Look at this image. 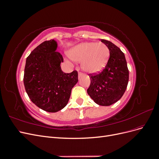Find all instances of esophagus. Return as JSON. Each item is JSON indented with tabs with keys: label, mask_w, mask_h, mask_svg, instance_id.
<instances>
[{
	"label": "esophagus",
	"mask_w": 159,
	"mask_h": 159,
	"mask_svg": "<svg viewBox=\"0 0 159 159\" xmlns=\"http://www.w3.org/2000/svg\"><path fill=\"white\" fill-rule=\"evenodd\" d=\"M84 74H82V73H81V72H79V73H78V78L80 79V78H81V76H82Z\"/></svg>",
	"instance_id": "obj_1"
}]
</instances>
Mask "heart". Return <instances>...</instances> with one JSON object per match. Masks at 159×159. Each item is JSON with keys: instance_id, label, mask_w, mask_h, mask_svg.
I'll return each instance as SVG.
<instances>
[{"instance_id": "b5f03b06", "label": "heart", "mask_w": 159, "mask_h": 159, "mask_svg": "<svg viewBox=\"0 0 159 159\" xmlns=\"http://www.w3.org/2000/svg\"><path fill=\"white\" fill-rule=\"evenodd\" d=\"M72 60L81 61V68L90 74L102 70L106 65L109 56L107 46L102 42H84L70 50Z\"/></svg>"}]
</instances>
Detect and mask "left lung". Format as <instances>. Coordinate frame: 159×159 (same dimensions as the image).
<instances>
[{"label": "left lung", "instance_id": "8db88e82", "mask_svg": "<svg viewBox=\"0 0 159 159\" xmlns=\"http://www.w3.org/2000/svg\"><path fill=\"white\" fill-rule=\"evenodd\" d=\"M109 50L110 56L105 69L100 74L91 75L87 91L95 103L109 106L121 98L127 87L129 70L125 56L111 42L101 40Z\"/></svg>", "mask_w": 159, "mask_h": 159}]
</instances>
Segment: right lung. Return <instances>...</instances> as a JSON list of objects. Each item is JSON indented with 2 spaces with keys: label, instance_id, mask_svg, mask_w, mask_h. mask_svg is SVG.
Instances as JSON below:
<instances>
[{
  "label": "right lung",
  "instance_id": "right-lung-1",
  "mask_svg": "<svg viewBox=\"0 0 159 159\" xmlns=\"http://www.w3.org/2000/svg\"><path fill=\"white\" fill-rule=\"evenodd\" d=\"M57 42H42L26 60L24 85L28 97L36 106L50 113L66 106L71 89L78 81L77 71L66 74L60 64L63 57L57 52Z\"/></svg>",
  "mask_w": 159,
  "mask_h": 159
}]
</instances>
